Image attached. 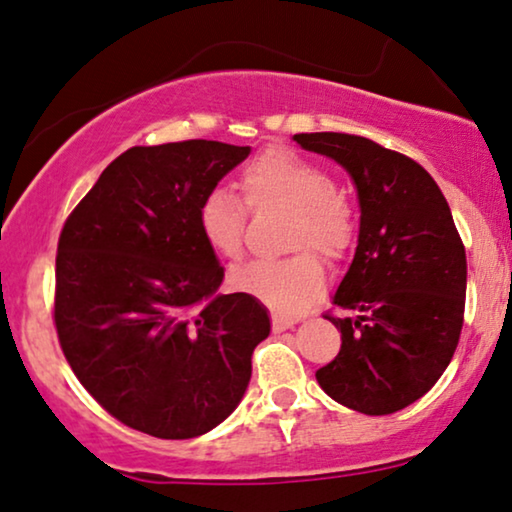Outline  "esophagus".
<instances>
[{
	"instance_id": "34e87169",
	"label": "esophagus",
	"mask_w": 512,
	"mask_h": 512,
	"mask_svg": "<svg viewBox=\"0 0 512 512\" xmlns=\"http://www.w3.org/2000/svg\"><path fill=\"white\" fill-rule=\"evenodd\" d=\"M270 324H272V331L275 333H282L286 328H291L293 324H298L296 317H286V314H279V312H272L270 314Z\"/></svg>"
}]
</instances>
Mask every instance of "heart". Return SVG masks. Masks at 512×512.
Segmentation results:
<instances>
[{
    "label": "heart",
    "instance_id": "1",
    "mask_svg": "<svg viewBox=\"0 0 512 512\" xmlns=\"http://www.w3.org/2000/svg\"><path fill=\"white\" fill-rule=\"evenodd\" d=\"M249 207L284 205L293 209L286 230V258H258L230 272V284L272 310L298 312L324 293L326 263L345 261L356 240V214L335 191V181L319 163L289 149H268L240 174ZM195 226L209 249L221 258H237L244 249L247 207L230 188L216 186L202 195ZM317 250L316 255L313 251Z\"/></svg>",
    "mask_w": 512,
    "mask_h": 512
}]
</instances>
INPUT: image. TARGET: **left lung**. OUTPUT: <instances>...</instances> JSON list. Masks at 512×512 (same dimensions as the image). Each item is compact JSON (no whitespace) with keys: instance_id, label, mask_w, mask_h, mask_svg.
Masks as SVG:
<instances>
[{"instance_id":"obj_1","label":"left lung","mask_w":512,"mask_h":512,"mask_svg":"<svg viewBox=\"0 0 512 512\" xmlns=\"http://www.w3.org/2000/svg\"><path fill=\"white\" fill-rule=\"evenodd\" d=\"M307 151L354 179L359 247L324 317L340 352L317 370L333 401L391 415L422 398L450 366L466 305V249L450 205L415 160L345 132H300Z\"/></svg>"}]
</instances>
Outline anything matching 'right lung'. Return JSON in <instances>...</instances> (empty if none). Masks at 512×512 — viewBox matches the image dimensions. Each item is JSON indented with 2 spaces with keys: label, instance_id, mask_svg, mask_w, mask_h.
<instances>
[{
  "label": "right lung",
  "instance_id": "obj_1",
  "mask_svg": "<svg viewBox=\"0 0 512 512\" xmlns=\"http://www.w3.org/2000/svg\"><path fill=\"white\" fill-rule=\"evenodd\" d=\"M249 151L207 139L132 146L62 226L53 303L62 354L130 429L195 438L242 401L270 319L249 293H216L223 268L195 212Z\"/></svg>",
  "mask_w": 512,
  "mask_h": 512
}]
</instances>
